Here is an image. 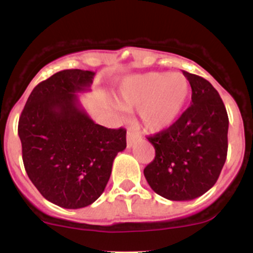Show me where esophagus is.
I'll return each instance as SVG.
<instances>
[{
  "instance_id": "esophagus-1",
  "label": "esophagus",
  "mask_w": 253,
  "mask_h": 253,
  "mask_svg": "<svg viewBox=\"0 0 253 253\" xmlns=\"http://www.w3.org/2000/svg\"><path fill=\"white\" fill-rule=\"evenodd\" d=\"M127 147L131 148L132 145H134V143L137 142V139H138V136H137L134 132L132 131H128L127 132Z\"/></svg>"
}]
</instances>
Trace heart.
Segmentation results:
<instances>
[{"label": "heart", "mask_w": 253, "mask_h": 253, "mask_svg": "<svg viewBox=\"0 0 253 253\" xmlns=\"http://www.w3.org/2000/svg\"><path fill=\"white\" fill-rule=\"evenodd\" d=\"M191 85L180 72H150L127 78L120 86L121 108L137 109L142 126L158 133L172 127L185 110Z\"/></svg>", "instance_id": "b5f03b06"}]
</instances>
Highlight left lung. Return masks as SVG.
<instances>
[{
    "label": "left lung",
    "mask_w": 253,
    "mask_h": 253,
    "mask_svg": "<svg viewBox=\"0 0 253 253\" xmlns=\"http://www.w3.org/2000/svg\"><path fill=\"white\" fill-rule=\"evenodd\" d=\"M192 104L167 131L148 137L155 158L144 176L155 193L170 201H191L215 185L228 154L225 105L205 78L183 71Z\"/></svg>",
    "instance_id": "8db88e82"
}]
</instances>
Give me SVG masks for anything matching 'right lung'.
<instances>
[{
    "label": "right lung",
    "instance_id": "right-lung-1",
    "mask_svg": "<svg viewBox=\"0 0 253 253\" xmlns=\"http://www.w3.org/2000/svg\"><path fill=\"white\" fill-rule=\"evenodd\" d=\"M95 73L63 70L38 84L18 122L25 171L42 197L67 209L83 208L104 192L126 129L95 124L77 93Z\"/></svg>",
    "mask_w": 253,
    "mask_h": 253
}]
</instances>
